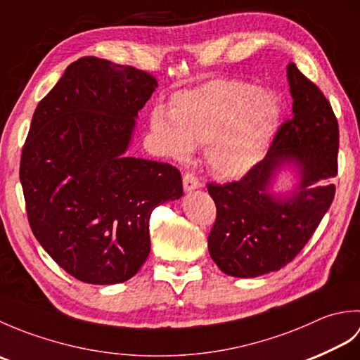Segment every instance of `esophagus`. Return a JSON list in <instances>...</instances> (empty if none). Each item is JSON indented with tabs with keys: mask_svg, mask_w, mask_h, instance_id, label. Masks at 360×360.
I'll use <instances>...</instances> for the list:
<instances>
[{
	"mask_svg": "<svg viewBox=\"0 0 360 360\" xmlns=\"http://www.w3.org/2000/svg\"><path fill=\"white\" fill-rule=\"evenodd\" d=\"M182 182H184V190L187 193L192 192V190H195L198 187H201V182L198 181L196 176L190 172H186L184 176H182Z\"/></svg>",
	"mask_w": 360,
	"mask_h": 360,
	"instance_id": "obj_1",
	"label": "esophagus"
}]
</instances>
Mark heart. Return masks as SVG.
<instances>
[{
  "label": "heart",
  "mask_w": 360,
  "mask_h": 360,
  "mask_svg": "<svg viewBox=\"0 0 360 360\" xmlns=\"http://www.w3.org/2000/svg\"><path fill=\"white\" fill-rule=\"evenodd\" d=\"M280 106L264 89L240 80H212L172 97V110L155 106L150 128L167 156L186 159L207 145L217 174L238 178L254 167L278 125Z\"/></svg>",
  "instance_id": "obj_1"
}]
</instances>
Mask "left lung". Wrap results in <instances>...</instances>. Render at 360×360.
Wrapping results in <instances>:
<instances>
[{"label": "left lung", "mask_w": 360, "mask_h": 360, "mask_svg": "<svg viewBox=\"0 0 360 360\" xmlns=\"http://www.w3.org/2000/svg\"><path fill=\"white\" fill-rule=\"evenodd\" d=\"M292 114L275 133L271 148L240 181L207 190L217 205L209 252L221 271L254 278L292 262L316 232L334 200L339 124L331 103L311 80L288 65ZM292 165L301 182L288 197L269 192L281 167Z\"/></svg>", "instance_id": "8db88e82"}]
</instances>
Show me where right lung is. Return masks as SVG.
<instances>
[{
    "instance_id": "add662e5",
    "label": "right lung",
    "mask_w": 360,
    "mask_h": 360,
    "mask_svg": "<svg viewBox=\"0 0 360 360\" xmlns=\"http://www.w3.org/2000/svg\"><path fill=\"white\" fill-rule=\"evenodd\" d=\"M156 86L137 68L82 57L34 112L20 162L29 224L53 262L83 283L136 275L150 254L151 212L182 196L178 168L125 156Z\"/></svg>"
}]
</instances>
